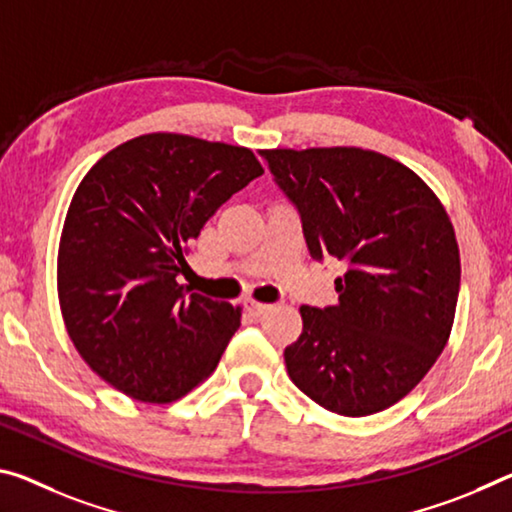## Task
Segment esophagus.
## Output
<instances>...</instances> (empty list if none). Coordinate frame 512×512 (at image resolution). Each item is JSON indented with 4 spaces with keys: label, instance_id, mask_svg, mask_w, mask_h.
Instances as JSON below:
<instances>
[{
    "label": "esophagus",
    "instance_id": "1",
    "mask_svg": "<svg viewBox=\"0 0 512 512\" xmlns=\"http://www.w3.org/2000/svg\"><path fill=\"white\" fill-rule=\"evenodd\" d=\"M243 307H246V312L250 316H264L266 312H271L273 307L266 305V303H259V300H253V298H246L243 300Z\"/></svg>",
    "mask_w": 512,
    "mask_h": 512
}]
</instances>
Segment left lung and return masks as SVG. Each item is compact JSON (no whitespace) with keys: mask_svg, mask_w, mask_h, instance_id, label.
<instances>
[{"mask_svg":"<svg viewBox=\"0 0 512 512\" xmlns=\"http://www.w3.org/2000/svg\"><path fill=\"white\" fill-rule=\"evenodd\" d=\"M259 154L298 207L310 255L346 264L337 305L300 307L289 378L337 415H376L410 394L449 342L460 289L451 218L415 170L380 152Z\"/></svg>","mask_w":512,"mask_h":512,"instance_id":"left-lung-1","label":"left lung"}]
</instances>
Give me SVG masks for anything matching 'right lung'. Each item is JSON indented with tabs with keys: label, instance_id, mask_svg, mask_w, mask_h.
<instances>
[{
	"label": "right lung",
	"instance_id": "right-lung-1",
	"mask_svg": "<svg viewBox=\"0 0 512 512\" xmlns=\"http://www.w3.org/2000/svg\"><path fill=\"white\" fill-rule=\"evenodd\" d=\"M264 173L253 150L154 132L97 161L59 241L63 323L84 362L143 403L182 399L216 369L241 307L177 282L189 243Z\"/></svg>",
	"mask_w": 512,
	"mask_h": 512
}]
</instances>
